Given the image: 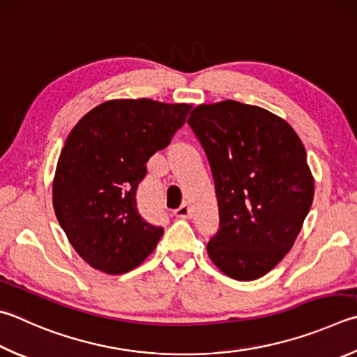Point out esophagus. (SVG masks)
I'll use <instances>...</instances> for the list:
<instances>
[{
  "instance_id": "obj_1",
  "label": "esophagus",
  "mask_w": 357,
  "mask_h": 357,
  "mask_svg": "<svg viewBox=\"0 0 357 357\" xmlns=\"http://www.w3.org/2000/svg\"><path fill=\"white\" fill-rule=\"evenodd\" d=\"M174 215H176L178 218H190L192 217V209H190V206L187 204V203H184V204H181L176 211H174Z\"/></svg>"
}]
</instances>
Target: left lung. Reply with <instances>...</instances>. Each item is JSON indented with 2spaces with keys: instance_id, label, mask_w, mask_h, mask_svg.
<instances>
[{
  "instance_id": "obj_1",
  "label": "left lung",
  "mask_w": 357,
  "mask_h": 357,
  "mask_svg": "<svg viewBox=\"0 0 357 357\" xmlns=\"http://www.w3.org/2000/svg\"><path fill=\"white\" fill-rule=\"evenodd\" d=\"M187 123L215 184L209 257L229 278L257 280L290 251L312 204L306 150L287 121L238 101L197 106Z\"/></svg>"
}]
</instances>
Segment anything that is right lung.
I'll list each match as a JSON object with an SVG mask.
<instances>
[{
	"instance_id": "right-lung-1",
	"label": "right lung",
	"mask_w": 357,
	"mask_h": 357,
	"mask_svg": "<svg viewBox=\"0 0 357 357\" xmlns=\"http://www.w3.org/2000/svg\"><path fill=\"white\" fill-rule=\"evenodd\" d=\"M190 105L114 100L77 121L57 160L53 206L84 261L109 275L142 264L164 228L142 217L137 189L146 162L183 128Z\"/></svg>"
}]
</instances>
